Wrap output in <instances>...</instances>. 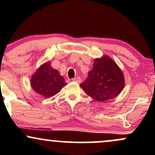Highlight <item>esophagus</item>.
I'll return each instance as SVG.
<instances>
[{
    "instance_id": "34e87169",
    "label": "esophagus",
    "mask_w": 155,
    "mask_h": 155,
    "mask_svg": "<svg viewBox=\"0 0 155 155\" xmlns=\"http://www.w3.org/2000/svg\"><path fill=\"white\" fill-rule=\"evenodd\" d=\"M72 81L76 83H80V81H81V79H80V77H76V78H74V79H72Z\"/></svg>"
}]
</instances>
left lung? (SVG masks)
<instances>
[{
    "label": "left lung",
    "instance_id": "8db88e82",
    "mask_svg": "<svg viewBox=\"0 0 155 155\" xmlns=\"http://www.w3.org/2000/svg\"><path fill=\"white\" fill-rule=\"evenodd\" d=\"M124 86L123 72L107 55L95 58L88 78L80 84L90 97L98 101H106L120 94Z\"/></svg>",
    "mask_w": 155,
    "mask_h": 155
}]
</instances>
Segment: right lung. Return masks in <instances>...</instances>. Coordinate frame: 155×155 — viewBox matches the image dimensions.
<instances>
[{
	"label": "right lung",
	"instance_id": "1",
	"mask_svg": "<svg viewBox=\"0 0 155 155\" xmlns=\"http://www.w3.org/2000/svg\"><path fill=\"white\" fill-rule=\"evenodd\" d=\"M67 84L59 71L51 66V62L42 64L31 76L33 90L42 97L49 98L58 94Z\"/></svg>",
	"mask_w": 155,
	"mask_h": 155
}]
</instances>
